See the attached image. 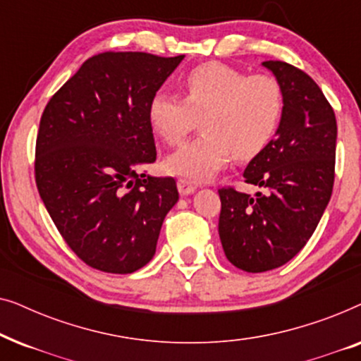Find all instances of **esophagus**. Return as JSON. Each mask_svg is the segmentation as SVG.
<instances>
[{"label": "esophagus", "instance_id": "obj_1", "mask_svg": "<svg viewBox=\"0 0 361 361\" xmlns=\"http://www.w3.org/2000/svg\"><path fill=\"white\" fill-rule=\"evenodd\" d=\"M177 189H179L182 195H189V194H192V192H195L197 185L189 179H179L177 180Z\"/></svg>", "mask_w": 361, "mask_h": 361}]
</instances>
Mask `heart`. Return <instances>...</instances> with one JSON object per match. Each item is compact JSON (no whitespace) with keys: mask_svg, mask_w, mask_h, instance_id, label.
I'll return each instance as SVG.
<instances>
[{"mask_svg":"<svg viewBox=\"0 0 361 361\" xmlns=\"http://www.w3.org/2000/svg\"><path fill=\"white\" fill-rule=\"evenodd\" d=\"M182 95H152L147 118L166 145L179 146L199 126L204 133L167 157L171 174L205 180L228 164L253 159L281 125L284 93L269 73H250L221 62L195 66L180 78Z\"/></svg>","mask_w":361,"mask_h":361,"instance_id":"heart-1","label":"heart"}]
</instances>
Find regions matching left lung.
Returning <instances> with one entry per match:
<instances>
[{"mask_svg": "<svg viewBox=\"0 0 361 361\" xmlns=\"http://www.w3.org/2000/svg\"><path fill=\"white\" fill-rule=\"evenodd\" d=\"M284 93L276 137L243 172L246 184L264 187L251 197L219 189V235L226 259L246 273L279 268L304 248L334 189L337 121L317 83L281 61L263 62Z\"/></svg>", "mask_w": 361, "mask_h": 361, "instance_id": "1", "label": "left lung"}]
</instances>
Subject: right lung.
<instances>
[{"label": "right lung", "instance_id": "1", "mask_svg": "<svg viewBox=\"0 0 361 361\" xmlns=\"http://www.w3.org/2000/svg\"><path fill=\"white\" fill-rule=\"evenodd\" d=\"M184 56L102 52L44 108L34 176L59 233L93 269L135 273L151 261L179 192L149 177L156 161L147 106Z\"/></svg>", "mask_w": 361, "mask_h": 361}]
</instances>
